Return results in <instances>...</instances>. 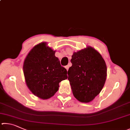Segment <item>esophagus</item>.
Wrapping results in <instances>:
<instances>
[{
  "instance_id": "obj_1",
  "label": "esophagus",
  "mask_w": 130,
  "mask_h": 130,
  "mask_svg": "<svg viewBox=\"0 0 130 130\" xmlns=\"http://www.w3.org/2000/svg\"><path fill=\"white\" fill-rule=\"evenodd\" d=\"M65 68L66 69V70L68 71V70H69V66H66L65 67Z\"/></svg>"
}]
</instances>
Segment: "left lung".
Here are the masks:
<instances>
[{
	"instance_id": "8db88e82",
	"label": "left lung",
	"mask_w": 130,
	"mask_h": 130,
	"mask_svg": "<svg viewBox=\"0 0 130 130\" xmlns=\"http://www.w3.org/2000/svg\"><path fill=\"white\" fill-rule=\"evenodd\" d=\"M68 79L74 96L81 102L92 101L103 88L107 67L101 55L91 47L74 52Z\"/></svg>"
}]
</instances>
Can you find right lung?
Returning <instances> with one entry per match:
<instances>
[{
	"label": "right lung",
	"instance_id": "obj_1",
	"mask_svg": "<svg viewBox=\"0 0 130 130\" xmlns=\"http://www.w3.org/2000/svg\"><path fill=\"white\" fill-rule=\"evenodd\" d=\"M55 51L41 43L32 49L25 59L24 75L33 94L43 99L54 96L59 83L67 79V70L61 66Z\"/></svg>",
	"mask_w": 130,
	"mask_h": 130
}]
</instances>
